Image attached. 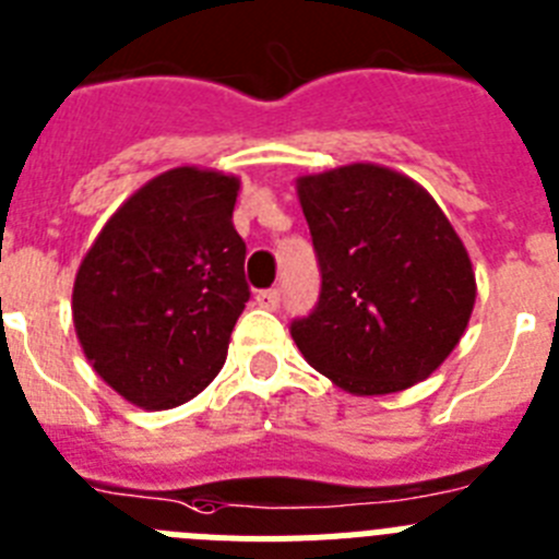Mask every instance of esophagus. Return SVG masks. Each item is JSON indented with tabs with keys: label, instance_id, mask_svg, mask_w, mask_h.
Segmentation results:
<instances>
[{
	"label": "esophagus",
	"instance_id": "34e87169",
	"mask_svg": "<svg viewBox=\"0 0 559 559\" xmlns=\"http://www.w3.org/2000/svg\"><path fill=\"white\" fill-rule=\"evenodd\" d=\"M255 304H259L261 309H278L281 304V293L278 289H261V293H255Z\"/></svg>",
	"mask_w": 559,
	"mask_h": 559
}]
</instances>
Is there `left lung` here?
<instances>
[{
	"instance_id": "1",
	"label": "left lung",
	"mask_w": 559,
	"mask_h": 559,
	"mask_svg": "<svg viewBox=\"0 0 559 559\" xmlns=\"http://www.w3.org/2000/svg\"><path fill=\"white\" fill-rule=\"evenodd\" d=\"M320 298L293 320L309 366L348 394H396L459 346L475 273L436 199L405 174L354 163L298 179Z\"/></svg>"
}]
</instances>
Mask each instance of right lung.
I'll list each match as a JSON object with an SVG mask.
<instances>
[{"instance_id":"obj_1","label":"right lung","mask_w":559,"mask_h":559,"mask_svg":"<svg viewBox=\"0 0 559 559\" xmlns=\"http://www.w3.org/2000/svg\"><path fill=\"white\" fill-rule=\"evenodd\" d=\"M236 197V177L171 168L111 213L78 266L72 323L81 348L132 405H182L225 366L250 300Z\"/></svg>"}]
</instances>
